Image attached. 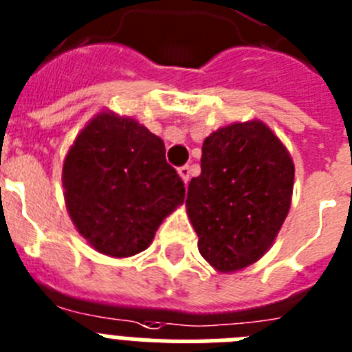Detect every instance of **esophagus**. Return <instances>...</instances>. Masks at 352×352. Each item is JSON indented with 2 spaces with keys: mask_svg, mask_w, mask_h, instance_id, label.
<instances>
[{
  "mask_svg": "<svg viewBox=\"0 0 352 352\" xmlns=\"http://www.w3.org/2000/svg\"><path fill=\"white\" fill-rule=\"evenodd\" d=\"M179 175H181V179H182V181H184V184H188V182H190V177H191L190 166H181V168H179Z\"/></svg>",
  "mask_w": 352,
  "mask_h": 352,
  "instance_id": "esophagus-1",
  "label": "esophagus"
}]
</instances>
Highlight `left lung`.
Returning a JSON list of instances; mask_svg holds the SVG:
<instances>
[{"instance_id": "1", "label": "left lung", "mask_w": 352, "mask_h": 352, "mask_svg": "<svg viewBox=\"0 0 352 352\" xmlns=\"http://www.w3.org/2000/svg\"><path fill=\"white\" fill-rule=\"evenodd\" d=\"M293 184V159L265 122H233L206 137L186 199L206 262L235 273L262 258L289 213Z\"/></svg>"}]
</instances>
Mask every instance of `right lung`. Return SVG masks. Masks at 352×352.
Here are the masks:
<instances>
[{"mask_svg": "<svg viewBox=\"0 0 352 352\" xmlns=\"http://www.w3.org/2000/svg\"><path fill=\"white\" fill-rule=\"evenodd\" d=\"M63 188L79 235L113 258L146 250L186 193L161 137L111 110L77 133L63 162Z\"/></svg>", "mask_w": 352, "mask_h": 352, "instance_id": "obj_1", "label": "right lung"}]
</instances>
